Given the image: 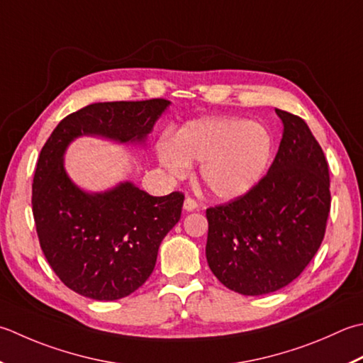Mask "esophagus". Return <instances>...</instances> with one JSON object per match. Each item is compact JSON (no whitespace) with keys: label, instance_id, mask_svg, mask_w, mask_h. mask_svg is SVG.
<instances>
[{"label":"esophagus","instance_id":"1","mask_svg":"<svg viewBox=\"0 0 363 363\" xmlns=\"http://www.w3.org/2000/svg\"><path fill=\"white\" fill-rule=\"evenodd\" d=\"M196 208H198L196 200H194V198H191V196H187L186 201H184V209H186L187 212H190V211H195Z\"/></svg>","mask_w":363,"mask_h":363}]
</instances>
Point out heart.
<instances>
[{"label": "heart", "mask_w": 363, "mask_h": 363, "mask_svg": "<svg viewBox=\"0 0 363 363\" xmlns=\"http://www.w3.org/2000/svg\"><path fill=\"white\" fill-rule=\"evenodd\" d=\"M274 151V138L264 124L247 119L208 118L187 123L174 141L162 138L157 155L176 176L201 162L200 176L218 198L231 200L250 191L266 173Z\"/></svg>", "instance_id": "b5f03b06"}]
</instances>
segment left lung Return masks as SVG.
Here are the masks:
<instances>
[{
  "instance_id": "obj_1",
  "label": "left lung",
  "mask_w": 363,
  "mask_h": 363,
  "mask_svg": "<svg viewBox=\"0 0 363 363\" xmlns=\"http://www.w3.org/2000/svg\"><path fill=\"white\" fill-rule=\"evenodd\" d=\"M283 138L269 172L245 195L206 209V258L220 283L269 294L299 277L321 245L330 212L329 165L308 125L275 108Z\"/></svg>"
}]
</instances>
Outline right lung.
Instances as JSON below:
<instances>
[{"label":"right lung","instance_id":"add662e5","mask_svg":"<svg viewBox=\"0 0 363 363\" xmlns=\"http://www.w3.org/2000/svg\"><path fill=\"white\" fill-rule=\"evenodd\" d=\"M167 99L92 104L64 118L45 141L33 177V216L50 267L69 289L96 301H116L152 274L159 245L179 222L182 191L152 196L133 184L89 195L62 165L64 149L80 135L143 141Z\"/></svg>","mask_w":363,"mask_h":363}]
</instances>
